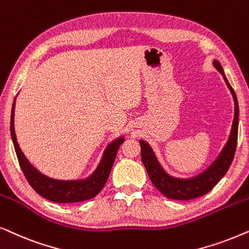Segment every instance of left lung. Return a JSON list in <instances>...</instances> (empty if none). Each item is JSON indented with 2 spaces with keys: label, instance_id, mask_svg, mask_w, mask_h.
<instances>
[{
  "label": "left lung",
  "instance_id": "left-lung-1",
  "mask_svg": "<svg viewBox=\"0 0 249 249\" xmlns=\"http://www.w3.org/2000/svg\"><path fill=\"white\" fill-rule=\"evenodd\" d=\"M214 66L218 71L223 75V78L227 83L228 88L230 89L234 100V118L231 130L230 138L225 144V147L216 160L207 168L204 173H201L196 178L182 180V178H172L159 165L157 158L150 148V145L144 141H140L141 147V160L143 163L147 173L150 178L152 184L158 189L165 197L175 200H190L194 198L204 196L207 192L213 189L218 181L227 173L231 163H232L234 152L237 148L238 140V123H239V107H238L237 95L234 93L232 86L228 82L225 77L223 68L218 61H214Z\"/></svg>",
  "mask_w": 249,
  "mask_h": 249
}]
</instances>
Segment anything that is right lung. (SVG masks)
I'll use <instances>...</instances> for the list:
<instances>
[{"mask_svg": "<svg viewBox=\"0 0 249 249\" xmlns=\"http://www.w3.org/2000/svg\"><path fill=\"white\" fill-rule=\"evenodd\" d=\"M13 117H15V101L12 105L11 110V122H10V131H11V138L15 145V150L18 157L19 165L24 173L25 178H27L31 187L41 195L42 197L51 200L53 203H78V201L89 200L97 196L105 187L109 174L114 165L116 155H117L119 145L122 144L123 139H118L109 144L106 149L104 158H102L100 165L97 171L92 174L88 180L84 181H58L52 180L44 177L39 173L37 170L29 164V161L22 154L19 148L18 142L16 139L15 126H13Z\"/></svg>", "mask_w": 249, "mask_h": 249, "instance_id": "1", "label": "right lung"}]
</instances>
